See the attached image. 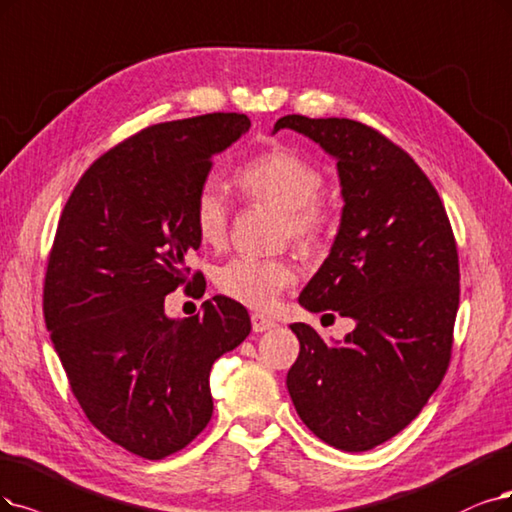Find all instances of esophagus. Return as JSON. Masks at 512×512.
I'll return each instance as SVG.
<instances>
[{"instance_id": "esophagus-1", "label": "esophagus", "mask_w": 512, "mask_h": 512, "mask_svg": "<svg viewBox=\"0 0 512 512\" xmlns=\"http://www.w3.org/2000/svg\"><path fill=\"white\" fill-rule=\"evenodd\" d=\"M251 325H253V331L255 333H263V331H270L276 327V320L263 316V314H253L251 316Z\"/></svg>"}]
</instances>
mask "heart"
I'll use <instances>...</instances> for the list:
<instances>
[{"mask_svg": "<svg viewBox=\"0 0 512 512\" xmlns=\"http://www.w3.org/2000/svg\"><path fill=\"white\" fill-rule=\"evenodd\" d=\"M240 192L251 202L280 211V230L301 246H316L331 230V208L318 198L323 173L304 156L287 147L263 151L238 173ZM194 221L202 242L217 244L227 230V200L215 179L200 185ZM217 289L253 310H270L278 295L295 282V270L280 259L236 257L215 274Z\"/></svg>", "mask_w": 512, "mask_h": 512, "instance_id": "1", "label": "heart"}]
</instances>
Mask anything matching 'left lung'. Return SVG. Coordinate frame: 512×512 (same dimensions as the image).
Returning <instances> with one entry per match:
<instances>
[{"label": "left lung", "mask_w": 512, "mask_h": 512, "mask_svg": "<svg viewBox=\"0 0 512 512\" xmlns=\"http://www.w3.org/2000/svg\"><path fill=\"white\" fill-rule=\"evenodd\" d=\"M337 162L342 219L299 295L310 312L354 320L342 342L295 323L291 401L320 441L367 451L399 434L439 388L451 356L460 268L445 206L424 170L380 132L348 118L285 116Z\"/></svg>", "instance_id": "left-lung-1"}]
</instances>
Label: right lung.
<instances>
[{"label":"right lung","instance_id":"add662e5","mask_svg":"<svg viewBox=\"0 0 512 512\" xmlns=\"http://www.w3.org/2000/svg\"><path fill=\"white\" fill-rule=\"evenodd\" d=\"M244 113L154 124L109 149L71 192L44 285L54 352L86 418L147 460L192 443L213 415L208 375L251 333L249 312L215 295L175 320L164 297L200 249L194 202Z\"/></svg>","mask_w":512,"mask_h":512}]
</instances>
